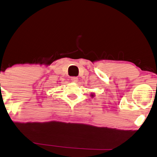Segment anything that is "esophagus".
I'll use <instances>...</instances> for the list:
<instances>
[{
	"instance_id": "obj_1",
	"label": "esophagus",
	"mask_w": 157,
	"mask_h": 157,
	"mask_svg": "<svg viewBox=\"0 0 157 157\" xmlns=\"http://www.w3.org/2000/svg\"><path fill=\"white\" fill-rule=\"evenodd\" d=\"M71 80L74 82H78L79 79H78V77H71Z\"/></svg>"
}]
</instances>
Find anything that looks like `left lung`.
<instances>
[{"label":"left lung","instance_id":"8db88e82","mask_svg":"<svg viewBox=\"0 0 157 157\" xmlns=\"http://www.w3.org/2000/svg\"><path fill=\"white\" fill-rule=\"evenodd\" d=\"M90 96H91V97H94V96H95V94H94V93H91Z\"/></svg>","mask_w":157,"mask_h":157}]
</instances>
